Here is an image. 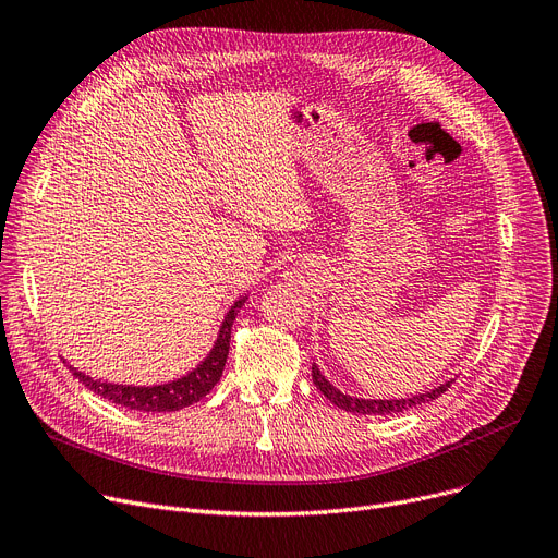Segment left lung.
Segmentation results:
<instances>
[{"instance_id":"8db88e82","label":"left lung","mask_w":558,"mask_h":558,"mask_svg":"<svg viewBox=\"0 0 558 558\" xmlns=\"http://www.w3.org/2000/svg\"><path fill=\"white\" fill-rule=\"evenodd\" d=\"M312 379L316 389L324 393L332 404H337L339 409H345V412H353V414H375V416H385V414H400L407 412V409L418 407L423 402L436 400L444 391L450 389L452 383H446L436 389H429L421 396H412V398H400V400H366V398H353V396H345L341 393L337 387H332L326 375L318 371L316 364H312Z\"/></svg>"}]
</instances>
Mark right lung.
Returning <instances> with one entry per match:
<instances>
[{
    "label": "right lung",
    "instance_id": "right-lung-1",
    "mask_svg": "<svg viewBox=\"0 0 558 558\" xmlns=\"http://www.w3.org/2000/svg\"><path fill=\"white\" fill-rule=\"evenodd\" d=\"M246 303V296L234 301V305L228 310L219 337L215 341V348L210 350V355L205 357L194 371L187 375L173 379V383L158 385V387H131V385H114V383H101V379H95L90 375H85L70 366L72 375L78 377V383H83L87 389L95 391L97 396L122 404L129 409H137V412L146 414H160V412H179L183 407H190L198 402L203 396H208L213 387L219 383V377L226 366L228 357V348H230V328L232 320Z\"/></svg>",
    "mask_w": 558,
    "mask_h": 558
}]
</instances>
